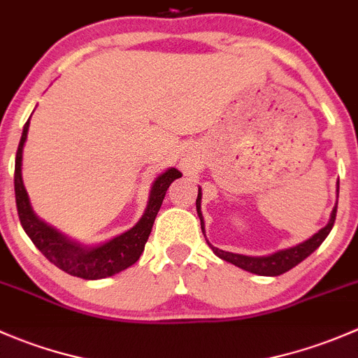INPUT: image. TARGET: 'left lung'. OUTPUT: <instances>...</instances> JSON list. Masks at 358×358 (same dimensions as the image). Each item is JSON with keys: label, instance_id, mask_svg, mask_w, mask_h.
Wrapping results in <instances>:
<instances>
[{"label": "left lung", "instance_id": "1", "mask_svg": "<svg viewBox=\"0 0 358 358\" xmlns=\"http://www.w3.org/2000/svg\"><path fill=\"white\" fill-rule=\"evenodd\" d=\"M339 196V182H338V189H336ZM201 199H202V192L199 187V194H197V201H196V208H197V215H199L201 220V229L202 234H204V218H202L201 213ZM336 211H338V202L334 204L333 211H331L329 222H327L326 227L319 230L317 234H313L310 239L303 241V243L296 244V246L286 248V249H279V251L272 252V255H265V256H246V255H237V252H229L223 251V249H218L209 244V241L206 239L208 246L213 249L218 258L225 259V262L232 263V265L239 266V268L246 270V272L256 273V275H265V277H275L280 275V273L289 272L291 268H294L298 263H301L303 259L308 258L320 244L326 241V237L329 236V232L333 230L334 220H336ZM206 237V236H204Z\"/></svg>", "mask_w": 358, "mask_h": 358}]
</instances>
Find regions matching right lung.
Masks as SVG:
<instances>
[{
  "label": "right lung",
  "mask_w": 358,
  "mask_h": 358,
  "mask_svg": "<svg viewBox=\"0 0 358 358\" xmlns=\"http://www.w3.org/2000/svg\"><path fill=\"white\" fill-rule=\"evenodd\" d=\"M29 119L22 129V136H20V143L15 156L17 211H19L20 225H22L29 239L34 243V246L53 265L59 266L64 272L71 273V275L81 277V279L86 280H99L112 277L138 262L140 255L145 249V243L150 236L154 220H156L159 208H161L162 199H164L166 190L169 189V185L176 178L182 176V173L176 168H168L161 175L156 176L152 187H150L145 211L131 229L112 237L106 243L86 246V244H81L67 237L66 234L59 232L55 227L43 222L32 209L22 180V154L25 140H27Z\"/></svg>",
  "instance_id": "right-lung-1"
}]
</instances>
